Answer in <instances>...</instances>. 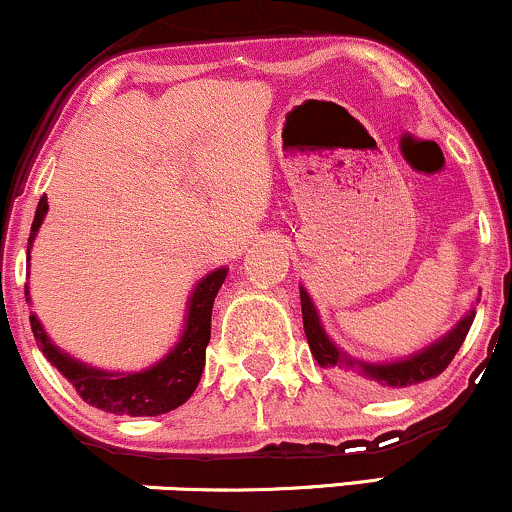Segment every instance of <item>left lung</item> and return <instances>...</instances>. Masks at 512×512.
I'll list each match as a JSON object with an SVG mask.
<instances>
[{
    "label": "left lung",
    "mask_w": 512,
    "mask_h": 512,
    "mask_svg": "<svg viewBox=\"0 0 512 512\" xmlns=\"http://www.w3.org/2000/svg\"><path fill=\"white\" fill-rule=\"evenodd\" d=\"M301 308H303L305 337H308L310 351H313L315 361L320 363V366L354 368L356 375H361V378L366 380H373V383L383 387H407L443 373V370L450 366V361L455 358L457 351H460L464 337H467L469 327H472V320H474V310H469V315L462 317L460 325H457L455 330H450V334H445L440 342L431 344L428 349L419 351V354L404 358V361L363 363V361H351V358H346L342 351L327 339V334L322 332L320 327V317L315 313V305L310 301V296L305 293V289H301Z\"/></svg>",
    "instance_id": "obj_1"
}]
</instances>
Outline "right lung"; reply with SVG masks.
Segmentation results:
<instances>
[{"label":"right lung","instance_id":"right-lung-1","mask_svg":"<svg viewBox=\"0 0 512 512\" xmlns=\"http://www.w3.org/2000/svg\"><path fill=\"white\" fill-rule=\"evenodd\" d=\"M45 214H48V197H40L31 223L28 252H31V243ZM223 279H226V269H216V272L207 274L199 281L190 298L187 325L180 342L175 344V349L166 358H161L156 366L142 370V373H105V370L74 361L72 356L62 354L57 346H52L35 315H31V330L40 351L48 356L52 366L60 370L91 407L110 411V414L117 416L166 414V411L185 404L192 392L197 390L211 337V308H214V298L221 289Z\"/></svg>","mask_w":512,"mask_h":512}]
</instances>
